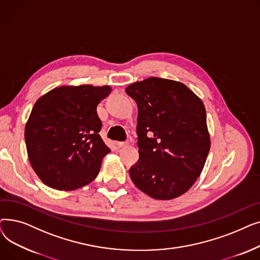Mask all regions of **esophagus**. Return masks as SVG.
I'll return each mask as SVG.
<instances>
[{"mask_svg": "<svg viewBox=\"0 0 260 260\" xmlns=\"http://www.w3.org/2000/svg\"><path fill=\"white\" fill-rule=\"evenodd\" d=\"M128 143L127 142H117L116 143V145L119 147V148H121V147H124V146H126Z\"/></svg>", "mask_w": 260, "mask_h": 260, "instance_id": "34e87169", "label": "esophagus"}]
</instances>
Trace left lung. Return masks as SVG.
Wrapping results in <instances>:
<instances>
[{"instance_id": "left-lung-1", "label": "left lung", "mask_w": 260, "mask_h": 260, "mask_svg": "<svg viewBox=\"0 0 260 260\" xmlns=\"http://www.w3.org/2000/svg\"><path fill=\"white\" fill-rule=\"evenodd\" d=\"M125 91L138 106L139 160L129 169L132 181L154 199L181 196L200 176L211 147L202 101L183 83L157 77Z\"/></svg>"}]
</instances>
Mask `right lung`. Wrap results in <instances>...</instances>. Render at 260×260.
Listing matches in <instances>:
<instances>
[{"label":"right lung","instance_id":"1","mask_svg":"<svg viewBox=\"0 0 260 260\" xmlns=\"http://www.w3.org/2000/svg\"><path fill=\"white\" fill-rule=\"evenodd\" d=\"M111 91L108 85L60 86L35 103L25 142L34 171L47 186L74 190L97 177L111 152L99 135L97 106Z\"/></svg>","mask_w":260,"mask_h":260}]
</instances>
